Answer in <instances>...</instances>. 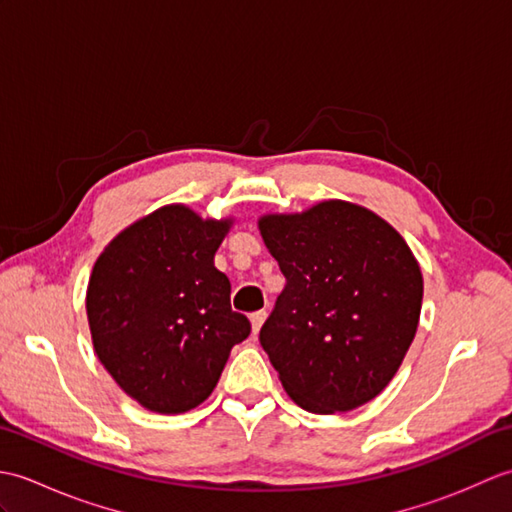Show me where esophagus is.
<instances>
[{
  "instance_id": "1",
  "label": "esophagus",
  "mask_w": 512,
  "mask_h": 512,
  "mask_svg": "<svg viewBox=\"0 0 512 512\" xmlns=\"http://www.w3.org/2000/svg\"><path fill=\"white\" fill-rule=\"evenodd\" d=\"M264 321H266V310H259V312L250 314V325H253V334H257L259 330H262Z\"/></svg>"
}]
</instances>
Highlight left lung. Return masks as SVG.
<instances>
[{
	"instance_id": "left-lung-1",
	"label": "left lung",
	"mask_w": 512,
	"mask_h": 512,
	"mask_svg": "<svg viewBox=\"0 0 512 512\" xmlns=\"http://www.w3.org/2000/svg\"><path fill=\"white\" fill-rule=\"evenodd\" d=\"M257 226L286 277L259 332L286 394L325 416L376 398L420 321L422 273L405 239L345 200L266 213Z\"/></svg>"
}]
</instances>
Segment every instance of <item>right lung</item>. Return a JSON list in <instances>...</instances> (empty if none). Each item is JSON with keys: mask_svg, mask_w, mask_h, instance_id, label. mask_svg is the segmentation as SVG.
<instances>
[{"mask_svg": "<svg viewBox=\"0 0 512 512\" xmlns=\"http://www.w3.org/2000/svg\"><path fill=\"white\" fill-rule=\"evenodd\" d=\"M231 226L233 217L167 204L123 228L96 259L85 295L94 352L140 407L171 416L202 405L233 345L250 334L213 262Z\"/></svg>", "mask_w": 512, "mask_h": 512, "instance_id": "1", "label": "right lung"}]
</instances>
